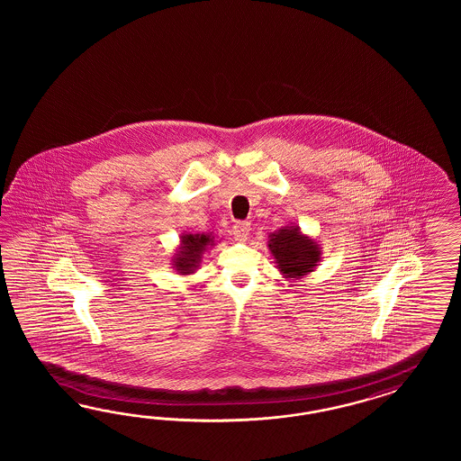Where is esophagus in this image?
<instances>
[{
  "label": "esophagus",
  "mask_w": 461,
  "mask_h": 461,
  "mask_svg": "<svg viewBox=\"0 0 461 461\" xmlns=\"http://www.w3.org/2000/svg\"><path fill=\"white\" fill-rule=\"evenodd\" d=\"M250 223H237L233 226V237L237 241H247L250 237Z\"/></svg>",
  "instance_id": "obj_1"
}]
</instances>
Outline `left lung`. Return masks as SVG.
<instances>
[{
  "label": "left lung",
  "mask_w": 461,
  "mask_h": 461,
  "mask_svg": "<svg viewBox=\"0 0 461 461\" xmlns=\"http://www.w3.org/2000/svg\"><path fill=\"white\" fill-rule=\"evenodd\" d=\"M268 250L276 267L285 279H303L321 262V247L312 237H307L299 226L287 224L268 235Z\"/></svg>",
  "instance_id": "left-lung-1"
}]
</instances>
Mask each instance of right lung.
<instances>
[{
  "mask_svg": "<svg viewBox=\"0 0 461 461\" xmlns=\"http://www.w3.org/2000/svg\"><path fill=\"white\" fill-rule=\"evenodd\" d=\"M181 243L172 255V268L179 276H191L201 266L203 255L214 247L212 233H182Z\"/></svg>",
  "mask_w": 461,
  "mask_h": 461,
  "instance_id": "obj_1",
  "label": "right lung"
}]
</instances>
